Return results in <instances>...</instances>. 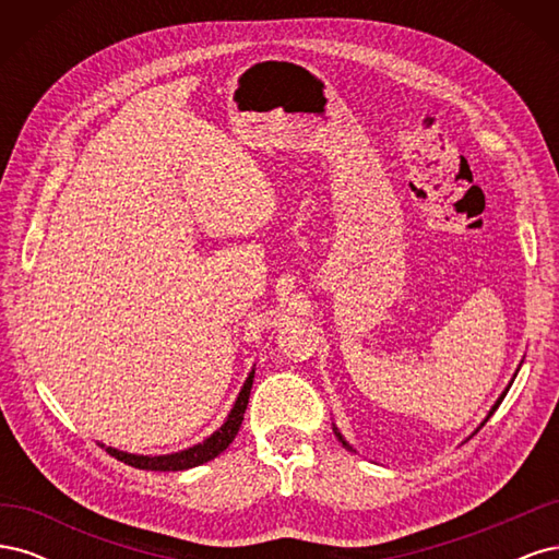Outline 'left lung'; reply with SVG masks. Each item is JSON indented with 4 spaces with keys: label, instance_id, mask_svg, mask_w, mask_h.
I'll return each instance as SVG.
<instances>
[{
    "label": "left lung",
    "instance_id": "8db88e82",
    "mask_svg": "<svg viewBox=\"0 0 559 559\" xmlns=\"http://www.w3.org/2000/svg\"><path fill=\"white\" fill-rule=\"evenodd\" d=\"M520 366H522V361H520ZM520 366H518V370H520ZM518 370H515V373H513V378H511V382H509V386H506V389H503V392H501V396H499V399H497V401H495V405H492V408H489V413H487V417H485V419H483V421H480V427H483V425H485V421H487V419H489V417H492V413H495V411H497V408H499V403H501V401H503V396H506V394H509V389H511V384H513V380H515V376H518ZM480 427H478V429H480ZM478 429H476V431H478ZM333 431H335V438H337V441H341V443H343V445H345V448H347V450H349V452H357V450H354V448H352V445H349V443H347V441H345V436H343V433H341V429H337V427H335V425H333ZM476 431H473V433H476ZM473 433H471V436H473Z\"/></svg>",
    "mask_w": 559,
    "mask_h": 559
}]
</instances>
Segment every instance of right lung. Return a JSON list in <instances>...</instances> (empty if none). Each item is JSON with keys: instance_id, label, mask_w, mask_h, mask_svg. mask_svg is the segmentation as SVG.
Returning <instances> with one entry per match:
<instances>
[{"instance_id": "obj_1", "label": "right lung", "mask_w": 559, "mask_h": 559, "mask_svg": "<svg viewBox=\"0 0 559 559\" xmlns=\"http://www.w3.org/2000/svg\"><path fill=\"white\" fill-rule=\"evenodd\" d=\"M251 384H253V368L249 370V376L240 389L238 399H235L228 417L224 419V425L218 427L214 433H210L202 443H195L191 448L170 452V454H134V452H126V450H116L105 443H99V448H105L111 456H116L118 462L130 464V466L142 468V471H186V468L205 464V462L214 460V456L222 454L235 441V436H238L240 425L245 419L247 403H249Z\"/></svg>"}]
</instances>
